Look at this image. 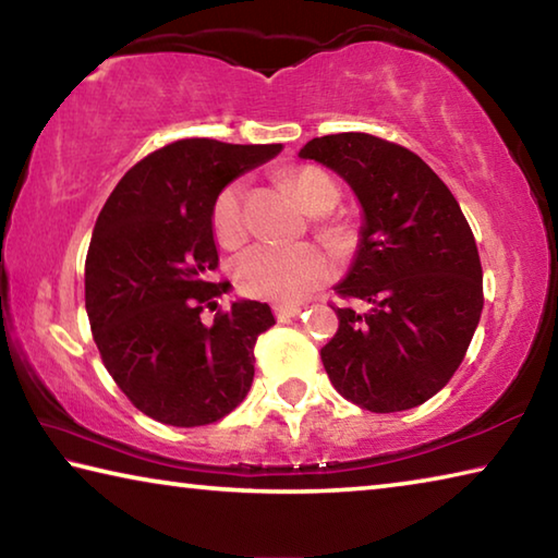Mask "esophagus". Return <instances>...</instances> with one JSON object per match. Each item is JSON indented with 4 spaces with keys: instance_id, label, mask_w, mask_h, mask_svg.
I'll use <instances>...</instances> for the list:
<instances>
[{
    "instance_id": "obj_1",
    "label": "esophagus",
    "mask_w": 558,
    "mask_h": 558,
    "mask_svg": "<svg viewBox=\"0 0 558 558\" xmlns=\"http://www.w3.org/2000/svg\"><path fill=\"white\" fill-rule=\"evenodd\" d=\"M300 310H302L300 305H276V307H272V313H276V317L282 323V319H290V317L300 315Z\"/></svg>"
}]
</instances>
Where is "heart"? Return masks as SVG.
<instances>
[{"mask_svg":"<svg viewBox=\"0 0 558 558\" xmlns=\"http://www.w3.org/2000/svg\"><path fill=\"white\" fill-rule=\"evenodd\" d=\"M288 186L310 214H325L339 202L335 179L317 167H300L288 174ZM214 235L219 243L239 245L245 239L243 184L231 182L216 196L211 209ZM332 263L310 243H256L243 251L233 266V278L245 295L280 302H298L323 286Z\"/></svg>","mask_w":558,"mask_h":558,"instance_id":"heart-1","label":"heart"}]
</instances>
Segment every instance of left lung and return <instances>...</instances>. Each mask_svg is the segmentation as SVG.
Instances as JSON below:
<instances>
[{
  "label": "left lung",
  "instance_id": "1",
  "mask_svg": "<svg viewBox=\"0 0 558 558\" xmlns=\"http://www.w3.org/2000/svg\"><path fill=\"white\" fill-rule=\"evenodd\" d=\"M298 157L332 169L362 204L352 268L323 364L347 401L393 413L436 396L465 356L483 313V266L460 204L418 155L366 132L315 137Z\"/></svg>",
  "mask_w": 558,
  "mask_h": 558
}]
</instances>
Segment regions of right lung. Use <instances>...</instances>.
Masks as SVG:
<instances>
[{"instance_id":"obj_1","label":"right lung","mask_w":558,"mask_h":558,"mask_svg":"<svg viewBox=\"0 0 558 558\" xmlns=\"http://www.w3.org/2000/svg\"><path fill=\"white\" fill-rule=\"evenodd\" d=\"M282 145L179 140L147 155L112 189L86 258V313L108 374L135 409L177 428L206 426L253 384V347L276 325L270 307L235 300L204 325L229 282L211 209L221 189Z\"/></svg>"}]
</instances>
